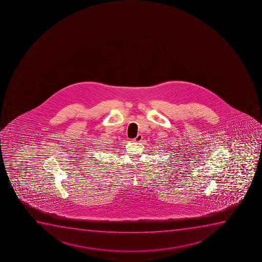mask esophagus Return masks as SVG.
<instances>
[{"instance_id": "34e87169", "label": "esophagus", "mask_w": 262, "mask_h": 262, "mask_svg": "<svg viewBox=\"0 0 262 262\" xmlns=\"http://www.w3.org/2000/svg\"><path fill=\"white\" fill-rule=\"evenodd\" d=\"M142 139H143V137H142V135H138L137 137H136L135 139H133V141L139 143V142L141 141Z\"/></svg>"}]
</instances>
